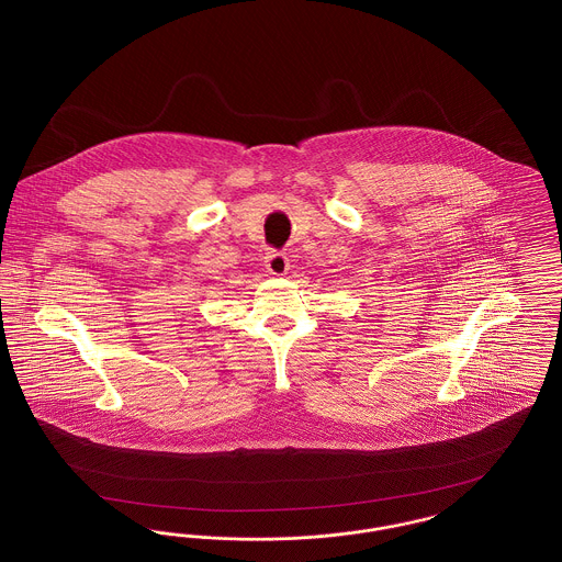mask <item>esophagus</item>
Segmentation results:
<instances>
[{"instance_id":"obj_1","label":"esophagus","mask_w":562,"mask_h":562,"mask_svg":"<svg viewBox=\"0 0 562 562\" xmlns=\"http://www.w3.org/2000/svg\"><path fill=\"white\" fill-rule=\"evenodd\" d=\"M266 268L273 276H284L289 271V257L284 252L271 250L268 257H266Z\"/></svg>"}]
</instances>
